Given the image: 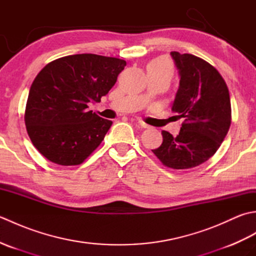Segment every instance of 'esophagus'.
Returning <instances> with one entry per match:
<instances>
[{
	"label": "esophagus",
	"mask_w": 256,
	"mask_h": 256,
	"mask_svg": "<svg viewBox=\"0 0 256 256\" xmlns=\"http://www.w3.org/2000/svg\"><path fill=\"white\" fill-rule=\"evenodd\" d=\"M138 123L140 125V128H150L148 124L144 123L143 121H140V120H138Z\"/></svg>",
	"instance_id": "1"
}]
</instances>
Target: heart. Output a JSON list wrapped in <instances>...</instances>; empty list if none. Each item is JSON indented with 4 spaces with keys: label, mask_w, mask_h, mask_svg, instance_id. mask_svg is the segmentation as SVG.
Listing matches in <instances>:
<instances>
[{
    "label": "heart",
    "mask_w": 256,
    "mask_h": 256,
    "mask_svg": "<svg viewBox=\"0 0 256 256\" xmlns=\"http://www.w3.org/2000/svg\"><path fill=\"white\" fill-rule=\"evenodd\" d=\"M148 69L154 70V72L167 74H170V77L172 74V64H170V60H168L167 58H157V59H155V60H153L148 64Z\"/></svg>",
    "instance_id": "obj_1"
}]
</instances>
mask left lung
I'll return each instance as SVG.
<instances>
[{"label": "left lung", "instance_id": "left-lung-1", "mask_svg": "<svg viewBox=\"0 0 256 256\" xmlns=\"http://www.w3.org/2000/svg\"><path fill=\"white\" fill-rule=\"evenodd\" d=\"M179 86L172 111L184 118L176 138L162 131V143L153 150L165 166L188 170L214 155L231 124V102L224 78L214 66L190 54L172 52Z\"/></svg>", "mask_w": 256, "mask_h": 256}]
</instances>
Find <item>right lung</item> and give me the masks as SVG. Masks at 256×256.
I'll return each instance as SVG.
<instances>
[{
    "label": "right lung",
    "mask_w": 256,
    "mask_h": 256,
    "mask_svg": "<svg viewBox=\"0 0 256 256\" xmlns=\"http://www.w3.org/2000/svg\"><path fill=\"white\" fill-rule=\"evenodd\" d=\"M125 66L123 59L78 54L40 70L30 89L25 125L42 156L58 165H79L101 144L112 121L86 110L88 103L100 102Z\"/></svg>",
    "instance_id": "obj_1"
}]
</instances>
